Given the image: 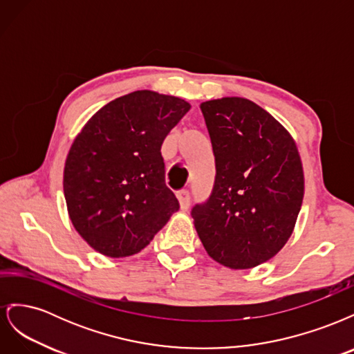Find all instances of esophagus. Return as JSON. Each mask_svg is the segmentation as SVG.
I'll use <instances>...</instances> for the list:
<instances>
[{
	"label": "esophagus",
	"instance_id": "1",
	"mask_svg": "<svg viewBox=\"0 0 354 354\" xmlns=\"http://www.w3.org/2000/svg\"><path fill=\"white\" fill-rule=\"evenodd\" d=\"M177 198H178L181 209H187L189 205H190V194H189V190H186V189L178 190L177 192Z\"/></svg>",
	"mask_w": 354,
	"mask_h": 354
}]
</instances>
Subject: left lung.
<instances>
[{
  "label": "left lung",
  "instance_id": "1",
  "mask_svg": "<svg viewBox=\"0 0 354 354\" xmlns=\"http://www.w3.org/2000/svg\"><path fill=\"white\" fill-rule=\"evenodd\" d=\"M216 180L192 208L209 257L230 269L270 260L291 236L304 195L295 142L259 104L242 97L203 102Z\"/></svg>",
  "mask_w": 354,
  "mask_h": 354
}]
</instances>
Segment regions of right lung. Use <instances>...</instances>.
Returning a JSON list of instances; mask_svg holds the SVG:
<instances>
[{
  "instance_id": "right-lung-1",
  "label": "right lung",
  "mask_w": 354,
  "mask_h": 354,
  "mask_svg": "<svg viewBox=\"0 0 354 354\" xmlns=\"http://www.w3.org/2000/svg\"><path fill=\"white\" fill-rule=\"evenodd\" d=\"M189 109L173 95L134 91L103 106L73 140L63 190L72 224L95 251L137 254L178 211L160 146Z\"/></svg>"
}]
</instances>
